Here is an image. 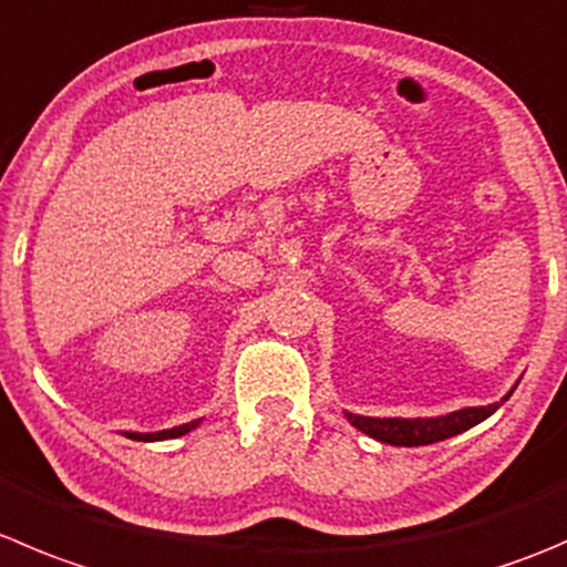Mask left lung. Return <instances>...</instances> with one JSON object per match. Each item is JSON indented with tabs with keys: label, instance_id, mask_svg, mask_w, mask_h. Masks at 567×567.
<instances>
[{
	"label": "left lung",
	"instance_id": "1",
	"mask_svg": "<svg viewBox=\"0 0 567 567\" xmlns=\"http://www.w3.org/2000/svg\"><path fill=\"white\" fill-rule=\"evenodd\" d=\"M515 390V388H513ZM509 390L504 399L513 395ZM502 399V401H504ZM487 406H463V410L446 412V415L435 417H371V415H357V412H343L349 417L351 426L362 432V435L373 437L379 443H388V446H430V443L446 441V437L460 435V432L471 430L476 423H482L485 417H491L498 410V404Z\"/></svg>",
	"mask_w": 567,
	"mask_h": 567
}]
</instances>
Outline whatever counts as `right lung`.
Segmentation results:
<instances>
[{
    "instance_id": "1",
    "label": "right lung",
    "mask_w": 567,
    "mask_h": 567,
    "mask_svg": "<svg viewBox=\"0 0 567 567\" xmlns=\"http://www.w3.org/2000/svg\"><path fill=\"white\" fill-rule=\"evenodd\" d=\"M199 423H202V417H196V421L179 423V426H172V430H163V432H124V435L132 437V441L155 443V441H168V437H183V435H188V432L196 430Z\"/></svg>"
}]
</instances>
